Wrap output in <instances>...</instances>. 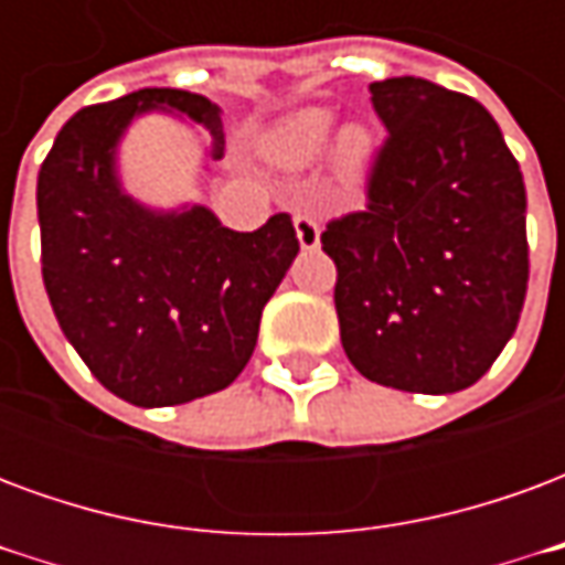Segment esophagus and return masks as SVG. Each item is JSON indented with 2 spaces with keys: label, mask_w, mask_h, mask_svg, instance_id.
<instances>
[{
  "label": "esophagus",
  "mask_w": 565,
  "mask_h": 565,
  "mask_svg": "<svg viewBox=\"0 0 565 565\" xmlns=\"http://www.w3.org/2000/svg\"><path fill=\"white\" fill-rule=\"evenodd\" d=\"M294 226H296V238H299V245L306 247V250H315V247L320 245V226L311 214L299 211V214L294 217Z\"/></svg>",
  "instance_id": "34e87169"
}]
</instances>
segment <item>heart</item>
Wrapping results in <instances>:
<instances>
[{
	"label": "heart",
	"instance_id": "b5f03b06",
	"mask_svg": "<svg viewBox=\"0 0 565 565\" xmlns=\"http://www.w3.org/2000/svg\"><path fill=\"white\" fill-rule=\"evenodd\" d=\"M335 129H339V120L327 108L296 111L266 139V153H269V160H275L284 169H302L330 148V141L335 139ZM335 157H339L342 172L354 178V174L363 172V166L372 157V141L363 129H344Z\"/></svg>",
	"mask_w": 565,
	"mask_h": 565
}]
</instances>
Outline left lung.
Listing matches in <instances>:
<instances>
[{
	"instance_id": "1",
	"label": "left lung",
	"mask_w": 565,
	"mask_h": 565,
	"mask_svg": "<svg viewBox=\"0 0 565 565\" xmlns=\"http://www.w3.org/2000/svg\"><path fill=\"white\" fill-rule=\"evenodd\" d=\"M387 127L366 209L327 223L335 311L363 379L457 393L493 366L530 281L526 190L484 105L424 78L369 84Z\"/></svg>"
}]
</instances>
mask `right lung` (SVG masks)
<instances>
[{"label": "right lung", "instance_id": "1", "mask_svg": "<svg viewBox=\"0 0 565 565\" xmlns=\"http://www.w3.org/2000/svg\"><path fill=\"white\" fill-rule=\"evenodd\" d=\"M169 108L209 129L221 160V108L145 87L68 117L39 172L42 278L60 330L105 391L139 408L230 387L257 344L263 308L299 254L290 214L254 233L205 205L150 211L120 190L117 141L132 117Z\"/></svg>", "mask_w": 565, "mask_h": 565}]
</instances>
